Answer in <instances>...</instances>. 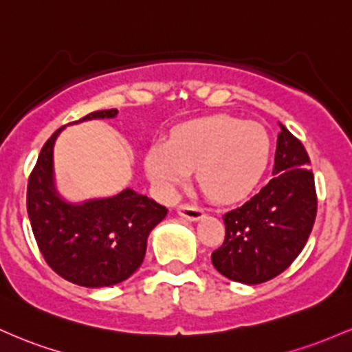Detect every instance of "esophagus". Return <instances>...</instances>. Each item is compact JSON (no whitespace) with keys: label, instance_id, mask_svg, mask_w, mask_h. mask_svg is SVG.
Masks as SVG:
<instances>
[{"label":"esophagus","instance_id":"34e87169","mask_svg":"<svg viewBox=\"0 0 352 352\" xmlns=\"http://www.w3.org/2000/svg\"><path fill=\"white\" fill-rule=\"evenodd\" d=\"M176 211L181 218H186L188 221H199L204 218L203 209L196 206H188V204H181V206H177Z\"/></svg>","mask_w":352,"mask_h":352}]
</instances>
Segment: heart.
I'll use <instances>...</instances> for the list:
<instances>
[{
  "label": "heart",
  "mask_w": 352,
  "mask_h": 352,
  "mask_svg": "<svg viewBox=\"0 0 352 352\" xmlns=\"http://www.w3.org/2000/svg\"><path fill=\"white\" fill-rule=\"evenodd\" d=\"M271 153L264 126L231 116L189 121L166 144L146 156V171L157 191L171 197L196 169L197 181L214 199L229 203L248 196L261 179Z\"/></svg>",
  "instance_id": "b5f03b06"
}]
</instances>
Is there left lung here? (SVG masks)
<instances>
[{"instance_id": "8db88e82", "label": "left lung", "mask_w": 352, "mask_h": 352, "mask_svg": "<svg viewBox=\"0 0 352 352\" xmlns=\"http://www.w3.org/2000/svg\"><path fill=\"white\" fill-rule=\"evenodd\" d=\"M279 126L272 179L223 216L224 243L211 254L224 278L250 286L291 266L306 246L318 211L309 156L301 141Z\"/></svg>"}]
</instances>
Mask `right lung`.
<instances>
[{"mask_svg":"<svg viewBox=\"0 0 352 352\" xmlns=\"http://www.w3.org/2000/svg\"><path fill=\"white\" fill-rule=\"evenodd\" d=\"M118 109L94 111L82 121L113 120ZM59 128L46 141L28 181L26 208L45 261L66 281L106 287L126 281L143 263L149 232L168 214L155 199L126 188L109 197L71 203L59 195L53 151Z\"/></svg>","mask_w":352,"mask_h":352,"instance_id":"add662e5","label":"right lung"}]
</instances>
